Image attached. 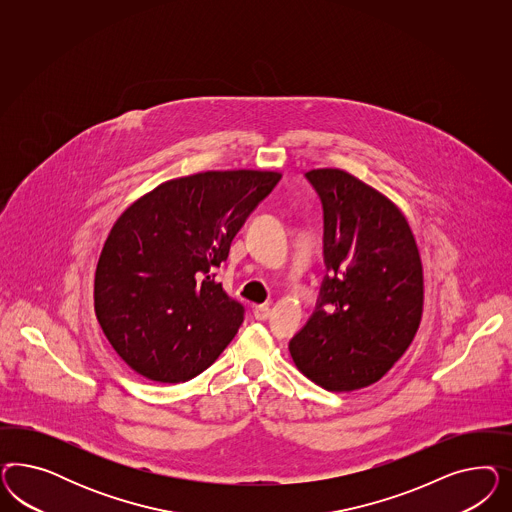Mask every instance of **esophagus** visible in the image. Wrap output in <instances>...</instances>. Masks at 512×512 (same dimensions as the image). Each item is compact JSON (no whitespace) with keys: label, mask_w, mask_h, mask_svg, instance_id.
I'll list each match as a JSON object with an SVG mask.
<instances>
[{"label":"esophagus","mask_w":512,"mask_h":512,"mask_svg":"<svg viewBox=\"0 0 512 512\" xmlns=\"http://www.w3.org/2000/svg\"><path fill=\"white\" fill-rule=\"evenodd\" d=\"M253 317L257 319V321H266L268 317H270V308L268 306H255L253 308Z\"/></svg>","instance_id":"obj_1"}]
</instances>
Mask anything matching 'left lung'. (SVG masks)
<instances>
[{
	"label": "left lung",
	"instance_id": "8db88e82",
	"mask_svg": "<svg viewBox=\"0 0 512 512\" xmlns=\"http://www.w3.org/2000/svg\"><path fill=\"white\" fill-rule=\"evenodd\" d=\"M306 178L323 202L328 274L289 351L319 387L351 392L379 381L419 330V248L400 208L353 174L315 169Z\"/></svg>",
	"mask_w": 512,
	"mask_h": 512
}]
</instances>
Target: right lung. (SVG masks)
<instances>
[{"instance_id": "obj_1", "label": "right lung", "mask_w": 512, "mask_h": 512, "mask_svg": "<svg viewBox=\"0 0 512 512\" xmlns=\"http://www.w3.org/2000/svg\"><path fill=\"white\" fill-rule=\"evenodd\" d=\"M279 180L270 171L199 172L155 187L116 219L99 255L93 304L131 370L182 383L231 343L244 306L217 283V268Z\"/></svg>"}]
</instances>
